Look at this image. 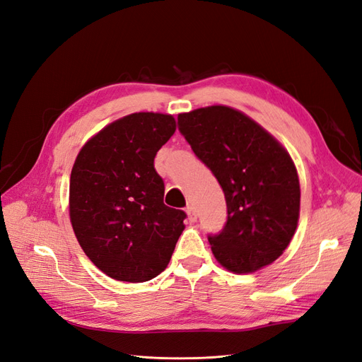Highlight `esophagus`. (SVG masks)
Masks as SVG:
<instances>
[{
  "label": "esophagus",
  "instance_id": "34e87169",
  "mask_svg": "<svg viewBox=\"0 0 362 362\" xmlns=\"http://www.w3.org/2000/svg\"><path fill=\"white\" fill-rule=\"evenodd\" d=\"M185 211H187V216H189V221L190 222H194L196 218H198V213H196V208L193 205H187V208H185Z\"/></svg>",
  "mask_w": 362,
  "mask_h": 362
}]
</instances>
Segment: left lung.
Wrapping results in <instances>:
<instances>
[{
    "mask_svg": "<svg viewBox=\"0 0 362 362\" xmlns=\"http://www.w3.org/2000/svg\"><path fill=\"white\" fill-rule=\"evenodd\" d=\"M178 129L225 193L226 223L208 235L216 259L234 273L269 266L290 245L299 221L300 185L288 152L226 105L181 113Z\"/></svg>",
    "mask_w": 362,
    "mask_h": 362,
    "instance_id": "8db88e82",
    "label": "left lung"
}]
</instances>
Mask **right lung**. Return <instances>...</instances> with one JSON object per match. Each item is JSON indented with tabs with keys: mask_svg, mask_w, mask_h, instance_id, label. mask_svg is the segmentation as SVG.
Listing matches in <instances>:
<instances>
[{
	"mask_svg": "<svg viewBox=\"0 0 362 362\" xmlns=\"http://www.w3.org/2000/svg\"><path fill=\"white\" fill-rule=\"evenodd\" d=\"M175 129L170 115L133 113L107 125L76 156L71 223L84 254L113 279L160 275L184 231L185 213L164 205V182L154 168Z\"/></svg>",
	"mask_w": 362,
	"mask_h": 362,
	"instance_id": "right-lung-1",
	"label": "right lung"
}]
</instances>
